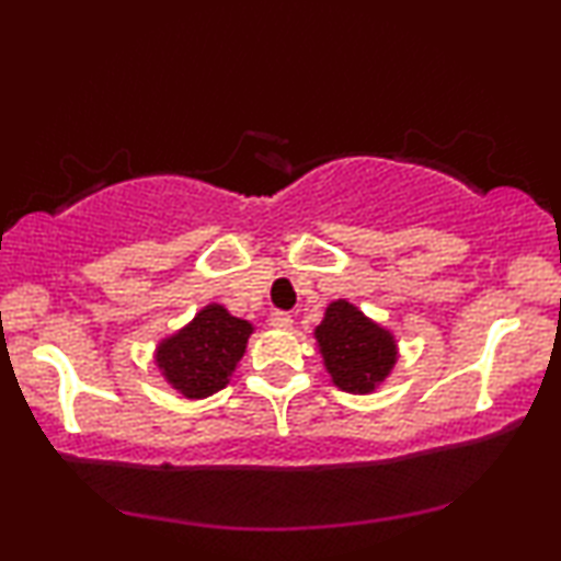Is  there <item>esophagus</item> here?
Listing matches in <instances>:
<instances>
[{
  "instance_id": "esophagus-1",
  "label": "esophagus",
  "mask_w": 561,
  "mask_h": 561,
  "mask_svg": "<svg viewBox=\"0 0 561 561\" xmlns=\"http://www.w3.org/2000/svg\"><path fill=\"white\" fill-rule=\"evenodd\" d=\"M271 324L275 329H290V327H294V317H290L288 311H273L271 313Z\"/></svg>"
}]
</instances>
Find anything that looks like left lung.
Segmentation results:
<instances>
[{
  "mask_svg": "<svg viewBox=\"0 0 561 561\" xmlns=\"http://www.w3.org/2000/svg\"><path fill=\"white\" fill-rule=\"evenodd\" d=\"M317 342L334 386L347 393H370L396 365L393 336L347 301L329 306Z\"/></svg>",
  "mask_w": 561,
  "mask_h": 561,
  "instance_id": "obj_1",
  "label": "left lung"
}]
</instances>
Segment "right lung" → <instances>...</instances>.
I'll use <instances>...</instances> for the list:
<instances>
[{"label": "right lung", "mask_w": 561, "mask_h": 561, "mask_svg": "<svg viewBox=\"0 0 561 561\" xmlns=\"http://www.w3.org/2000/svg\"><path fill=\"white\" fill-rule=\"evenodd\" d=\"M252 334V324L237 319L225 306H206L186 329L158 347V365L175 390L204 398L229 382Z\"/></svg>", "instance_id": "add662e5"}]
</instances>
